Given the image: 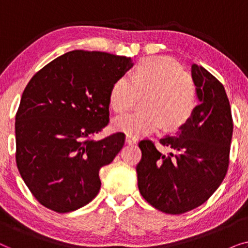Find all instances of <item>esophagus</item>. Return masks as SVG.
I'll return each instance as SVG.
<instances>
[{"label":"esophagus","mask_w":248,"mask_h":248,"mask_svg":"<svg viewBox=\"0 0 248 248\" xmlns=\"http://www.w3.org/2000/svg\"><path fill=\"white\" fill-rule=\"evenodd\" d=\"M126 142L128 144H135L138 142V138L135 135L126 134Z\"/></svg>","instance_id":"obj_1"}]
</instances>
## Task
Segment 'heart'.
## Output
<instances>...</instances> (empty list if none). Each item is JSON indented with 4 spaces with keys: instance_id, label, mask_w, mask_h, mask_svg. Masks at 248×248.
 <instances>
[{
    "instance_id": "heart-1",
    "label": "heart",
    "mask_w": 248,
    "mask_h": 248,
    "mask_svg": "<svg viewBox=\"0 0 248 248\" xmlns=\"http://www.w3.org/2000/svg\"><path fill=\"white\" fill-rule=\"evenodd\" d=\"M145 110L134 111L114 121V128L127 134L151 133L164 125L166 131L177 130L193 116L198 103L192 77L168 57L142 59L131 78L115 81L109 93V104L116 113H125L139 97Z\"/></svg>"
}]
</instances>
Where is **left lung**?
Wrapping results in <instances>:
<instances>
[{
  "label": "left lung",
  "mask_w": 248,
  "mask_h": 248,
  "mask_svg": "<svg viewBox=\"0 0 248 248\" xmlns=\"http://www.w3.org/2000/svg\"><path fill=\"white\" fill-rule=\"evenodd\" d=\"M192 78L200 104L177 134L159 140L170 151L162 154L148 139L139 142V191L149 204L169 215H182L208 201L229 166L233 124L225 88L196 64Z\"/></svg>",
  "instance_id": "8db88e82"
}]
</instances>
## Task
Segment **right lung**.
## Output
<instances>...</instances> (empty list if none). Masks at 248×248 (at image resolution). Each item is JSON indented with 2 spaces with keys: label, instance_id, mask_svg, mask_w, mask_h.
<instances>
[{
  "label": "right lung",
  "instance_id": "obj_1",
  "mask_svg": "<svg viewBox=\"0 0 248 248\" xmlns=\"http://www.w3.org/2000/svg\"><path fill=\"white\" fill-rule=\"evenodd\" d=\"M132 66L130 57L72 50L27 84L16 115V161L45 208L66 213L96 198L100 168L121 151L125 134L93 137L109 122L111 87Z\"/></svg>",
  "mask_w": 248,
  "mask_h": 248
}]
</instances>
